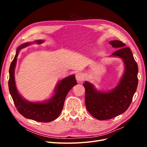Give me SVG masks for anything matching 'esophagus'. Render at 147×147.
I'll list each match as a JSON object with an SVG mask.
<instances>
[{
    "label": "esophagus",
    "instance_id": "34e87169",
    "mask_svg": "<svg viewBox=\"0 0 147 147\" xmlns=\"http://www.w3.org/2000/svg\"><path fill=\"white\" fill-rule=\"evenodd\" d=\"M76 79L77 81L80 82L84 80V76L81 73H78L76 75Z\"/></svg>",
    "mask_w": 147,
    "mask_h": 147
}]
</instances>
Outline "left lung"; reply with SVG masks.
Masks as SVG:
<instances>
[{
  "label": "left lung",
  "instance_id": "1",
  "mask_svg": "<svg viewBox=\"0 0 147 147\" xmlns=\"http://www.w3.org/2000/svg\"><path fill=\"white\" fill-rule=\"evenodd\" d=\"M109 43L118 49L111 56L121 58L125 64V72L119 84L109 92H102L88 82L83 83L86 109L99 120H109L126 111L132 101L138 83V67L130 49L120 40H112Z\"/></svg>",
  "mask_w": 147,
  "mask_h": 147
}]
</instances>
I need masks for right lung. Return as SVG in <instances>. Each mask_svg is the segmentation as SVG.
I'll return each mask as SVG.
<instances>
[{
  "label": "right lung",
  "mask_w": 147,
  "mask_h": 147,
  "mask_svg": "<svg viewBox=\"0 0 147 147\" xmlns=\"http://www.w3.org/2000/svg\"><path fill=\"white\" fill-rule=\"evenodd\" d=\"M42 40H36L34 43L41 44ZM33 43L27 42L19 46L16 54L9 67L8 86L10 94L18 112L24 117L39 122H50L56 119L63 109L65 97L68 92L77 84L75 76L70 75L59 82L55 88V95L46 101L33 102L27 101L18 93L15 81V68L20 51Z\"/></svg>",
  "instance_id": "1"
}]
</instances>
